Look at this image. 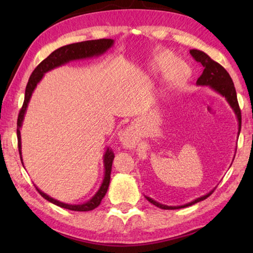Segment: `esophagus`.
Segmentation results:
<instances>
[{
	"label": "esophagus",
	"instance_id": "obj_1",
	"mask_svg": "<svg viewBox=\"0 0 253 253\" xmlns=\"http://www.w3.org/2000/svg\"><path fill=\"white\" fill-rule=\"evenodd\" d=\"M121 140H122V144L124 145V146L127 148H131L135 146L137 139L134 135V131L131 130V128H126V129L123 130L122 136H121Z\"/></svg>",
	"mask_w": 253,
	"mask_h": 253
}]
</instances>
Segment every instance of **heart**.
Returning <instances> with one entry per match:
<instances>
[{
    "label": "heart",
    "instance_id": "obj_1",
    "mask_svg": "<svg viewBox=\"0 0 253 253\" xmlns=\"http://www.w3.org/2000/svg\"><path fill=\"white\" fill-rule=\"evenodd\" d=\"M177 62L176 57L173 53L169 52V51H163V52L158 53L153 60L152 68L154 71L157 72H165L169 71L170 68L174 67ZM188 69L185 65L183 63H177L176 66L174 68L173 77L175 79H183L187 77Z\"/></svg>",
    "mask_w": 253,
    "mask_h": 253
}]
</instances>
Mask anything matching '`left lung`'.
Instances as JSON below:
<instances>
[{
    "label": "left lung",
    "instance_id": "obj_1",
    "mask_svg": "<svg viewBox=\"0 0 253 253\" xmlns=\"http://www.w3.org/2000/svg\"><path fill=\"white\" fill-rule=\"evenodd\" d=\"M190 53L192 57L195 59V61L200 62L201 65L203 66V72L202 75L200 76V78L196 81V84L198 85H209L210 88L213 89L214 91H216L217 93H220L222 97L225 98V100L228 101V104L230 105L231 108L233 109L235 116H237L238 119V124H239V134L240 130H241V111H240L239 108V104H238V98H237V91H235L233 81L231 79L230 75L228 74L223 67H222L220 63H217L212 60L209 55L203 52L201 50H196V49H192L190 50ZM213 191H210L208 194H205L201 198L195 199L194 201H192L190 203H186L184 205H178V207H169V205L165 204H161L156 202L155 200H153L148 196H145L148 200V202H151L152 204L155 205V207L163 209V210H176V209H182V208H187L191 207L195 203L200 202V201H203L207 198H209L210 195L213 193Z\"/></svg>",
    "mask_w": 253,
    "mask_h": 253
}]
</instances>
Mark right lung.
Instances as JSON below:
<instances>
[{"label":"right lung","instance_id":"right-lung-1","mask_svg":"<svg viewBox=\"0 0 253 253\" xmlns=\"http://www.w3.org/2000/svg\"><path fill=\"white\" fill-rule=\"evenodd\" d=\"M114 45L113 39H99V40H89V41H83V42H77V43L68 44L65 46H61L57 50H54L49 57H46L43 61H42L36 69L33 70L32 75L30 76V79L28 81L27 88H25V95H24V101L23 106L21 108L18 117V129H16V135H18V146H19V153L21 157V162L23 165L22 160V147H21V131L20 128L22 127L24 115L27 113V108L29 105V101L31 99V96L36 89L37 84L40 83L41 79L43 78L44 74L48 71H51L54 68H58L60 66L66 65V63L74 61V60H81V59H88L92 57H99V55L104 54L107 50H109L111 46ZM114 153L111 149L106 148V152L104 154V168H105V174L104 179L99 187V190L96 192V194L92 198L87 201V202L81 203V204H68L60 202V201L51 198L48 194H45L44 192L39 190L37 186V190L41 194L42 198H44L46 201L58 205L60 208L71 210V211H79V212H85V211H91V210L96 209L98 205L100 204L101 200L104 199V196L107 193L108 190L109 182H110V173H111V166H113L114 161Z\"/></svg>","mask_w":253,"mask_h":253}]
</instances>
